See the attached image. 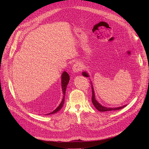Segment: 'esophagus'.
Segmentation results:
<instances>
[{
  "label": "esophagus",
  "instance_id": "obj_1",
  "mask_svg": "<svg viewBox=\"0 0 149 149\" xmlns=\"http://www.w3.org/2000/svg\"><path fill=\"white\" fill-rule=\"evenodd\" d=\"M82 68H83V66L80 63L76 62L72 67V70H73L74 72H78L80 71V70L82 69Z\"/></svg>",
  "mask_w": 149,
  "mask_h": 149
}]
</instances>
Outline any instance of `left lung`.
I'll return each instance as SVG.
<instances>
[{"label": "left lung", "mask_w": 149, "mask_h": 149, "mask_svg": "<svg viewBox=\"0 0 149 149\" xmlns=\"http://www.w3.org/2000/svg\"><path fill=\"white\" fill-rule=\"evenodd\" d=\"M83 75L86 77H89L88 74L86 72H83ZM92 84V83H91ZM92 102L95 107V108L97 109L98 111H100V112H106V111H117V110H120V109H121L123 108H124V107H126V105H124L123 106L121 107H114V108H108L106 107H104L103 106H101L98 102H97V100H95V93H94V91H93V89L92 87Z\"/></svg>", "instance_id": "8db88e82"}]
</instances>
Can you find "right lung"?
Returning <instances> with one entry per match:
<instances>
[{
	"label": "right lung",
	"mask_w": 149,
	"mask_h": 149,
	"mask_svg": "<svg viewBox=\"0 0 149 149\" xmlns=\"http://www.w3.org/2000/svg\"><path fill=\"white\" fill-rule=\"evenodd\" d=\"M69 75L65 71V72H63V73L62 74V75H61V88H62L63 93V98L61 103L60 104V105L56 109V110H54L53 112H52L48 114H47V115L54 114L55 113L57 112L58 111H59L62 108L63 106L64 102H65V93H66V89L67 85L69 83Z\"/></svg>",
	"instance_id": "right-lung-1"
}]
</instances>
